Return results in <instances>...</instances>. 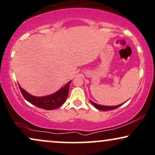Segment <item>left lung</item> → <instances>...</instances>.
I'll return each instance as SVG.
<instances>
[{
    "mask_svg": "<svg viewBox=\"0 0 155 155\" xmlns=\"http://www.w3.org/2000/svg\"><path fill=\"white\" fill-rule=\"evenodd\" d=\"M91 101V103L96 108L98 109H100V110H103V111H107V110H111V109H117L121 105V104H119V105H117V106H114V107H109V106L99 105V104H95L94 102H93V101Z\"/></svg>",
    "mask_w": 155,
    "mask_h": 155,
    "instance_id": "obj_1",
    "label": "left lung"
}]
</instances>
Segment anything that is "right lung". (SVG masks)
<instances>
[{"instance_id": "add662e5", "label": "right lung", "mask_w": 155, "mask_h": 155, "mask_svg": "<svg viewBox=\"0 0 155 155\" xmlns=\"http://www.w3.org/2000/svg\"><path fill=\"white\" fill-rule=\"evenodd\" d=\"M71 81H68L66 86L58 90L56 93L51 95L46 96V97H34L31 95L28 92L23 90L20 86L19 89L21 90L23 97L26 99L28 102L34 104L37 107L41 108L46 110H52L55 109L60 106H61L65 102L66 98L68 97V91H69V84Z\"/></svg>"}]
</instances>
